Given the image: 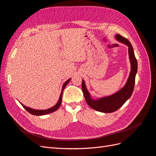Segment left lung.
I'll return each mask as SVG.
<instances>
[{"label":"left lung","mask_w":156,"mask_h":156,"mask_svg":"<svg viewBox=\"0 0 156 156\" xmlns=\"http://www.w3.org/2000/svg\"><path fill=\"white\" fill-rule=\"evenodd\" d=\"M116 37L117 40L127 45L129 48L128 52L131 69L129 78L124 87L112 96L94 100L90 96L83 80L82 81V90L88 105L94 110L105 113H110L117 111L131 97L134 89L135 75L137 72V61L135 56L133 47L129 41L120 34H116Z\"/></svg>","instance_id":"8db88e82"}]
</instances>
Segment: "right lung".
Returning <instances> with one entry per match:
<instances>
[{
    "instance_id": "add662e5",
    "label": "right lung",
    "mask_w": 156,
    "mask_h": 156,
    "mask_svg": "<svg viewBox=\"0 0 156 156\" xmlns=\"http://www.w3.org/2000/svg\"><path fill=\"white\" fill-rule=\"evenodd\" d=\"M69 80H70V79L67 80V81L64 83V85H63V87H62V92H61V94H60V98H59L58 101V103H56V104L55 106H53V107H51V108H48V109H46V110H35V109H32V108H31L26 107L25 105H23L22 103H21V104L22 105V106H23V107H24L25 109H26V111H27L29 113H30L31 115H33L41 116V115H47V114H49V113L53 112H54V111L57 110L58 108H59V107L60 106L61 102H62V93H63V91H64V89L65 88L67 84H68V83H69Z\"/></svg>"
}]
</instances>
